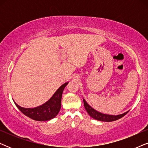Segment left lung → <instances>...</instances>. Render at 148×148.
<instances>
[{
    "label": "left lung",
    "instance_id": "obj_1",
    "mask_svg": "<svg viewBox=\"0 0 148 148\" xmlns=\"http://www.w3.org/2000/svg\"><path fill=\"white\" fill-rule=\"evenodd\" d=\"M84 107L86 108V110L89 115L91 117H92L93 119H96V120L100 121H104V122H112V121H114L118 120V119L122 118L123 116H124L125 114H127L128 113L129 111L123 113V114H121L119 115H110V114H103V113L99 112L98 111H97L92 108V106H90L88 103L86 102V101L84 99Z\"/></svg>",
    "mask_w": 148,
    "mask_h": 148
}]
</instances>
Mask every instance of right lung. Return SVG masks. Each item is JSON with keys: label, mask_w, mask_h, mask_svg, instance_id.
I'll return each mask as SVG.
<instances>
[{"label": "right lung", "mask_w": 148, "mask_h": 148, "mask_svg": "<svg viewBox=\"0 0 148 148\" xmlns=\"http://www.w3.org/2000/svg\"><path fill=\"white\" fill-rule=\"evenodd\" d=\"M69 82L62 84L47 102L35 108H23L15 104L21 112L33 120L46 121L54 119L59 112L61 107L62 94L64 89Z\"/></svg>", "instance_id": "add662e5"}]
</instances>
